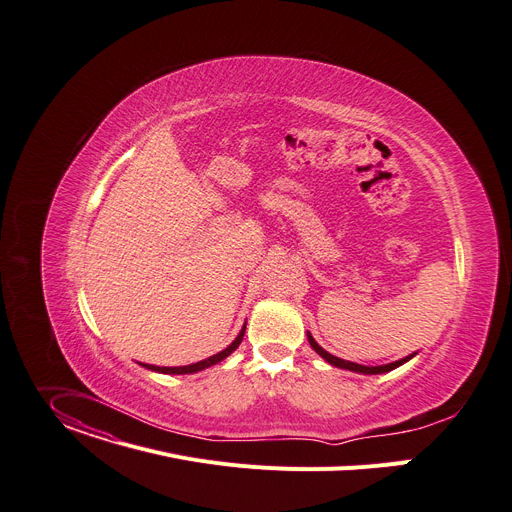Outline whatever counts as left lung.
Here are the masks:
<instances>
[{"mask_svg":"<svg viewBox=\"0 0 512 512\" xmlns=\"http://www.w3.org/2000/svg\"><path fill=\"white\" fill-rule=\"evenodd\" d=\"M308 335V343H310V347L324 359L327 363H331V365H335V367H341V369H349V371H355V374H365V376H376V374H386V371H392V369H396V367H400V365H404L408 359H412L414 355H416V351L412 353V355H408V357H404V359H398V361H392V363H386V365H376V367H369V365H361V363H353V361H345V359H341V357H335V355H331L329 351H324L316 341H314V337L310 335V333H306Z\"/></svg>","mask_w":512,"mask_h":512,"instance_id":"8db88e82","label":"left lung"}]
</instances>
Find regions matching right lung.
Returning <instances> with one entry per match:
<instances>
[{
  "mask_svg": "<svg viewBox=\"0 0 512 512\" xmlns=\"http://www.w3.org/2000/svg\"><path fill=\"white\" fill-rule=\"evenodd\" d=\"M245 329H247V327L243 324V329H241V333L237 335V339L232 341L226 349H222L220 353H216V355H212V357H208V359H202V361H198V363L181 365V367H157V365L143 363V367H147V369H151V371H159V374H175V376H179V374H196V371H202V369H206V367H212V365L220 363L222 359H226L232 351H235V349L241 345L243 337H245Z\"/></svg>",
  "mask_w": 512,
  "mask_h": 512,
  "instance_id": "obj_1",
  "label": "right lung"
}]
</instances>
